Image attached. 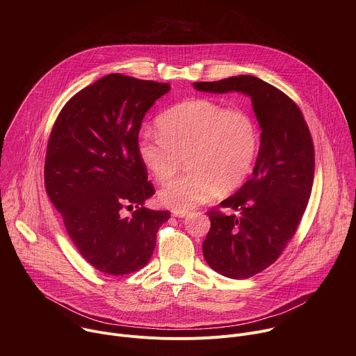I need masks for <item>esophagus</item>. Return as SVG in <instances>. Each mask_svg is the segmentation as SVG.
Returning <instances> with one entry per match:
<instances>
[{"instance_id":"obj_1","label":"esophagus","mask_w":356,"mask_h":356,"mask_svg":"<svg viewBox=\"0 0 356 356\" xmlns=\"http://www.w3.org/2000/svg\"><path fill=\"white\" fill-rule=\"evenodd\" d=\"M172 214H173V217H179V218H184L187 214H188V211H172Z\"/></svg>"}]
</instances>
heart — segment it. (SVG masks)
I'll return each instance as SVG.
<instances>
[{
	"label": "heart",
	"instance_id": "heart-1",
	"mask_svg": "<svg viewBox=\"0 0 356 356\" xmlns=\"http://www.w3.org/2000/svg\"><path fill=\"white\" fill-rule=\"evenodd\" d=\"M158 134L145 132L136 154L158 183L169 181L187 161V175L159 191V201L175 211H188L218 193L238 190L255 168L261 131L249 113L228 110L210 98H191L156 118Z\"/></svg>",
	"mask_w": 356,
	"mask_h": 356
}]
</instances>
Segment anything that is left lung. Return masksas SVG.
I'll return each instance as SVG.
<instances>
[{"label":"left lung","instance_id":"8db88e82","mask_svg":"<svg viewBox=\"0 0 356 356\" xmlns=\"http://www.w3.org/2000/svg\"><path fill=\"white\" fill-rule=\"evenodd\" d=\"M193 87L248 95L262 129L250 179L220 204L238 214L210 211L211 228L202 242L211 269L229 279H248L282 255L306 211L314 179L313 139L298 107L258 77L241 74Z\"/></svg>","mask_w":356,"mask_h":356}]
</instances>
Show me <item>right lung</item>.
<instances>
[{
    "instance_id": "1",
    "label": "right lung",
    "mask_w": 356,
    "mask_h": 356,
    "mask_svg": "<svg viewBox=\"0 0 356 356\" xmlns=\"http://www.w3.org/2000/svg\"><path fill=\"white\" fill-rule=\"evenodd\" d=\"M170 84L107 74L60 111L49 136L44 187L80 255L122 276L143 268L169 211L143 207L155 194L136 154L142 120ZM136 206L131 218L125 207Z\"/></svg>"
}]
</instances>
